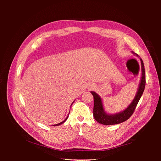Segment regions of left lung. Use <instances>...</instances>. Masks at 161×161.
<instances>
[{"mask_svg": "<svg viewBox=\"0 0 161 161\" xmlns=\"http://www.w3.org/2000/svg\"><path fill=\"white\" fill-rule=\"evenodd\" d=\"M134 55L139 57L137 53H134V52H131ZM140 60L141 62V70H142V76H141L140 81L138 86V89L135 97L134 98L133 101L131 102L130 105L127 108H125L124 111L119 112L118 114H107L102 103V99L101 97L96 93L94 91H91L92 96L94 98V108H93V116L94 118L99 123L103 124L105 125H114V124H118L120 123H122L124 121L128 119L130 116L133 114L134 111L136 108L138 103L139 102L140 99L142 97L143 92L145 88L146 85V75H145V69L142 60L140 58Z\"/></svg>", "mask_w": 161, "mask_h": 161, "instance_id": "8db88e82", "label": "left lung"}]
</instances>
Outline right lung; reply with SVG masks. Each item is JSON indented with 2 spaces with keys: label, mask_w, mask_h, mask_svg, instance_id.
<instances>
[{
  "label": "right lung",
  "mask_w": 161,
  "mask_h": 161,
  "mask_svg": "<svg viewBox=\"0 0 161 161\" xmlns=\"http://www.w3.org/2000/svg\"><path fill=\"white\" fill-rule=\"evenodd\" d=\"M73 103H74V101H73V102H72V103L71 104V105H72L73 104ZM68 117H69V116H67V118H66V119H64V121H62V122H60V123H59V124H55V125H61L62 124H63V123H64V122H65V121H66V119H68Z\"/></svg>",
  "instance_id": "1"
}]
</instances>
